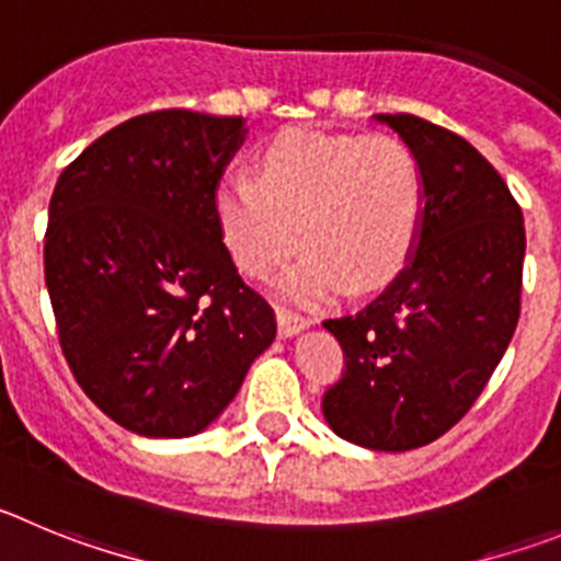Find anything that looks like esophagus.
Returning <instances> with one entry per match:
<instances>
[{
  "label": "esophagus",
  "instance_id": "esophagus-1",
  "mask_svg": "<svg viewBox=\"0 0 561 561\" xmlns=\"http://www.w3.org/2000/svg\"><path fill=\"white\" fill-rule=\"evenodd\" d=\"M276 327H279V335L282 337H293V335H299L301 330H307L310 327V321H307L305 316H299V312H293V310H276Z\"/></svg>",
  "mask_w": 561,
  "mask_h": 561
}]
</instances>
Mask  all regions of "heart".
<instances>
[{
	"label": "heart",
	"mask_w": 561,
	"mask_h": 561,
	"mask_svg": "<svg viewBox=\"0 0 561 561\" xmlns=\"http://www.w3.org/2000/svg\"><path fill=\"white\" fill-rule=\"evenodd\" d=\"M215 218L234 265L268 279L299 243L279 279L299 305L386 287L405 271L425 224V175L391 136L293 128L256 156V179L226 175Z\"/></svg>",
	"instance_id": "1"
}]
</instances>
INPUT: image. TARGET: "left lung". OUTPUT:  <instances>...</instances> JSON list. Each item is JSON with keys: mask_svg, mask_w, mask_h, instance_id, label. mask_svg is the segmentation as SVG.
<instances>
[{"mask_svg": "<svg viewBox=\"0 0 561 561\" xmlns=\"http://www.w3.org/2000/svg\"><path fill=\"white\" fill-rule=\"evenodd\" d=\"M416 156L425 224L371 305L324 327L346 371L321 411L341 438L405 453L436 442L481 397L519 318L526 229L506 181L467 139L413 114H375Z\"/></svg>", "mask_w": 561, "mask_h": 561, "instance_id": "8db88e82", "label": "left lung"}]
</instances>
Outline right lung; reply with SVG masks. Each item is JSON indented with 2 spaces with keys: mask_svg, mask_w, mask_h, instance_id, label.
Returning <instances> with one entry per match:
<instances>
[{
  "mask_svg": "<svg viewBox=\"0 0 561 561\" xmlns=\"http://www.w3.org/2000/svg\"><path fill=\"white\" fill-rule=\"evenodd\" d=\"M243 117L170 108L111 128L60 173L44 276L60 350L85 397L125 431H206L276 337L234 268L215 190Z\"/></svg>",
  "mask_w": 561,
  "mask_h": 561,
  "instance_id": "1",
  "label": "right lung"
}]
</instances>
